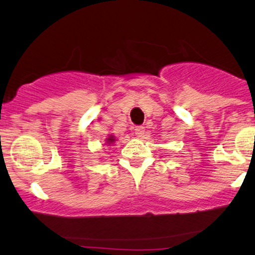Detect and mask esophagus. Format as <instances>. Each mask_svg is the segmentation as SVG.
Segmentation results:
<instances>
[{
    "mask_svg": "<svg viewBox=\"0 0 255 255\" xmlns=\"http://www.w3.org/2000/svg\"><path fill=\"white\" fill-rule=\"evenodd\" d=\"M135 135H136L137 137H142L144 135V127L143 126H137L136 128H135Z\"/></svg>",
    "mask_w": 255,
    "mask_h": 255,
    "instance_id": "esophagus-1",
    "label": "esophagus"
}]
</instances>
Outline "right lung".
Listing matches in <instances>:
<instances>
[{
    "mask_svg": "<svg viewBox=\"0 0 255 255\" xmlns=\"http://www.w3.org/2000/svg\"><path fill=\"white\" fill-rule=\"evenodd\" d=\"M114 142H115V136H113V135H110V136H108V137L106 138V144H107V145L113 144Z\"/></svg>",
    "mask_w": 255,
    "mask_h": 255,
    "instance_id": "add662e5",
    "label": "right lung"
}]
</instances>
